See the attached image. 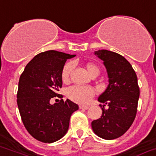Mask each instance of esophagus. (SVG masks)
Returning <instances> with one entry per match:
<instances>
[{
  "instance_id": "1",
  "label": "esophagus",
  "mask_w": 156,
  "mask_h": 156,
  "mask_svg": "<svg viewBox=\"0 0 156 156\" xmlns=\"http://www.w3.org/2000/svg\"><path fill=\"white\" fill-rule=\"evenodd\" d=\"M90 107L87 106V105H80V109H84V110H87L89 109Z\"/></svg>"
}]
</instances>
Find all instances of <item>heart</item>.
Listing matches in <instances>:
<instances>
[{"label": "heart", "instance_id": "1", "mask_svg": "<svg viewBox=\"0 0 156 156\" xmlns=\"http://www.w3.org/2000/svg\"><path fill=\"white\" fill-rule=\"evenodd\" d=\"M85 66L87 73L91 76H98L99 74V67L96 64L89 62V63L86 64ZM72 69V62H67L64 65L62 69V73H61V77H62V80L64 83H67L69 80V76H70ZM94 91L91 87L75 86V87L69 88L67 90L66 95L69 99H70L71 101L78 103V104H87L90 101L91 98L94 96Z\"/></svg>", "mask_w": 156, "mask_h": 156}]
</instances>
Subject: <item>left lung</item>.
Instances as JSON below:
<instances>
[{
    "label": "left lung",
    "mask_w": 156,
    "mask_h": 156,
    "mask_svg": "<svg viewBox=\"0 0 156 156\" xmlns=\"http://www.w3.org/2000/svg\"><path fill=\"white\" fill-rule=\"evenodd\" d=\"M103 61L108 76V87L98 98L104 104L102 115L91 123L96 135L106 140L123 135L132 125L137 113L139 87L138 78L130 62L116 52L102 49L94 52ZM108 105L105 109L104 106Z\"/></svg>",
    "instance_id": "1"
}]
</instances>
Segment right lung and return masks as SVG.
<instances>
[{"instance_id": "1", "label": "right lung", "mask_w": 156, "mask_h": 156, "mask_svg": "<svg viewBox=\"0 0 156 156\" xmlns=\"http://www.w3.org/2000/svg\"><path fill=\"white\" fill-rule=\"evenodd\" d=\"M55 50L35 55L25 66L18 82L17 103L28 133L44 143H52L66 134L69 119L79 106L69 99L50 104L62 87V69L67 59L75 57Z\"/></svg>"}]
</instances>
